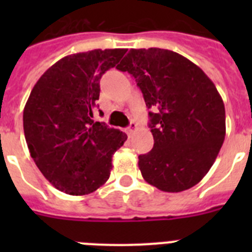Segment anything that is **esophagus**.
Here are the masks:
<instances>
[{
  "label": "esophagus",
  "instance_id": "obj_1",
  "mask_svg": "<svg viewBox=\"0 0 252 252\" xmlns=\"http://www.w3.org/2000/svg\"><path fill=\"white\" fill-rule=\"evenodd\" d=\"M137 130V125L135 124V122H131L130 125H128V127H127V133L128 135H132L135 131Z\"/></svg>",
  "mask_w": 252,
  "mask_h": 252
}]
</instances>
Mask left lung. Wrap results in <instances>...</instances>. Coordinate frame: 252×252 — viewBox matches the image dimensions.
<instances>
[{
	"mask_svg": "<svg viewBox=\"0 0 252 252\" xmlns=\"http://www.w3.org/2000/svg\"><path fill=\"white\" fill-rule=\"evenodd\" d=\"M141 90L154 148L139 155L142 178L162 192L192 188L213 165L226 135L221 95L190 60L159 48L131 49L117 65Z\"/></svg>",
	"mask_w": 252,
	"mask_h": 252,
	"instance_id": "obj_1",
	"label": "left lung"
}]
</instances>
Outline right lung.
I'll return each instance as SVG.
<instances>
[{
    "instance_id": "right-lung-1",
    "label": "right lung",
    "mask_w": 252,
    "mask_h": 252,
    "mask_svg": "<svg viewBox=\"0 0 252 252\" xmlns=\"http://www.w3.org/2000/svg\"><path fill=\"white\" fill-rule=\"evenodd\" d=\"M127 49H95L62 58L39 78L24 108L31 158L58 190L86 195L106 183L126 133L93 121L99 79ZM99 113H102L99 111Z\"/></svg>"
}]
</instances>
